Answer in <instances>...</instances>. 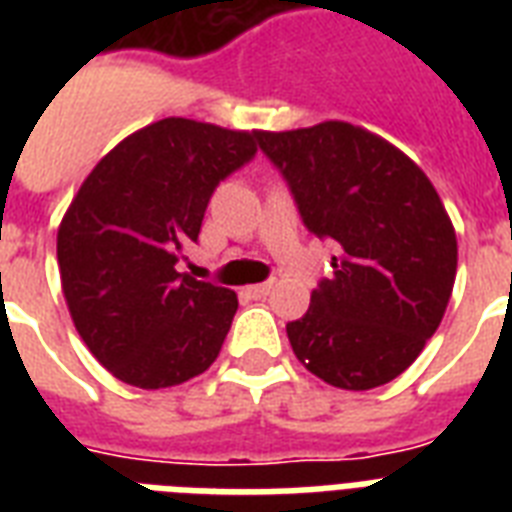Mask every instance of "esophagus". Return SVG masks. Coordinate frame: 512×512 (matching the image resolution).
<instances>
[{
  "mask_svg": "<svg viewBox=\"0 0 512 512\" xmlns=\"http://www.w3.org/2000/svg\"><path fill=\"white\" fill-rule=\"evenodd\" d=\"M271 281H263V284H252V287L244 289V295L249 297V300H260V297H265L268 292H271Z\"/></svg>",
  "mask_w": 512,
  "mask_h": 512,
  "instance_id": "34e87169",
  "label": "esophagus"
}]
</instances>
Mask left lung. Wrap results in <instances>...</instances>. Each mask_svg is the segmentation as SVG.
Listing matches in <instances>:
<instances>
[{"label":"left lung","mask_w":512,"mask_h":512,"mask_svg":"<svg viewBox=\"0 0 512 512\" xmlns=\"http://www.w3.org/2000/svg\"><path fill=\"white\" fill-rule=\"evenodd\" d=\"M300 220L335 241L332 279L313 289L289 345L345 390L396 380L433 337L457 273V236L436 188L398 148L345 122L257 132Z\"/></svg>","instance_id":"8db88e82"}]
</instances>
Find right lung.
<instances>
[{"mask_svg": "<svg viewBox=\"0 0 512 512\" xmlns=\"http://www.w3.org/2000/svg\"><path fill=\"white\" fill-rule=\"evenodd\" d=\"M257 154V132L162 119L87 175L58 231L68 311L90 353L135 388H172L215 361L239 300L177 273L225 177Z\"/></svg>", "mask_w": 512, "mask_h": 512, "instance_id": "add662e5", "label": "right lung"}]
</instances>
